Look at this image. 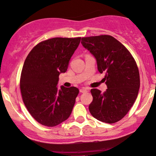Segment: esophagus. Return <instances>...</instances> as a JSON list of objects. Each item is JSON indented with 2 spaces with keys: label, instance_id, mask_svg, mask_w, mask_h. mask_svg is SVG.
Masks as SVG:
<instances>
[{
  "label": "esophagus",
  "instance_id": "34e87169",
  "mask_svg": "<svg viewBox=\"0 0 156 156\" xmlns=\"http://www.w3.org/2000/svg\"><path fill=\"white\" fill-rule=\"evenodd\" d=\"M80 92L81 93H86V92H87V90L86 89L85 87H82L80 89Z\"/></svg>",
  "mask_w": 156,
  "mask_h": 156
}]
</instances>
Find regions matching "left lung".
Returning <instances> with one entry per match:
<instances>
[{
  "instance_id": "left-lung-1",
  "label": "left lung",
  "mask_w": 156,
  "mask_h": 156,
  "mask_svg": "<svg viewBox=\"0 0 156 156\" xmlns=\"http://www.w3.org/2000/svg\"><path fill=\"white\" fill-rule=\"evenodd\" d=\"M82 45L97 61L100 73L104 72L108 89L90 90L93 100L90 113L102 122L113 124L124 118L137 99L140 73L137 63L125 46L108 34L82 37Z\"/></svg>"
}]
</instances>
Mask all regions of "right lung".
Masks as SVG:
<instances>
[{
  "label": "right lung",
  "mask_w": 156,
  "mask_h": 156,
  "mask_svg": "<svg viewBox=\"0 0 156 156\" xmlns=\"http://www.w3.org/2000/svg\"><path fill=\"white\" fill-rule=\"evenodd\" d=\"M81 37H54L36 45L23 66L20 90L23 102L40 124L55 126L72 113L79 90L56 87L60 73L66 72L69 60Z\"/></svg>",
  "instance_id": "add662e5"
}]
</instances>
